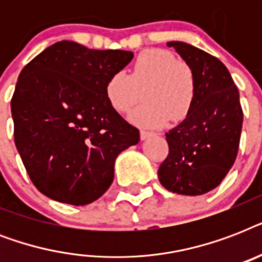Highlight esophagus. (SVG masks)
<instances>
[{"mask_svg":"<svg viewBox=\"0 0 262 262\" xmlns=\"http://www.w3.org/2000/svg\"><path fill=\"white\" fill-rule=\"evenodd\" d=\"M152 136H155V133H154V132L144 130V129H141V130H140V137H141V140H145V139H148V137H152Z\"/></svg>","mask_w":262,"mask_h":262,"instance_id":"esophagus-1","label":"esophagus"}]
</instances>
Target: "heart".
<instances>
[{"instance_id":"b5f03b06","label":"heart","mask_w":262,"mask_h":262,"mask_svg":"<svg viewBox=\"0 0 262 262\" xmlns=\"http://www.w3.org/2000/svg\"><path fill=\"white\" fill-rule=\"evenodd\" d=\"M145 103L129 114L136 125L164 126L179 122L190 113L195 99L194 72L170 51L144 50L137 55L129 76L117 72L106 84V98L117 113H127L141 98Z\"/></svg>"}]
</instances>
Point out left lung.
I'll return each instance as SVG.
<instances>
[{"label":"left lung","mask_w":262,"mask_h":262,"mask_svg":"<svg viewBox=\"0 0 262 262\" xmlns=\"http://www.w3.org/2000/svg\"><path fill=\"white\" fill-rule=\"evenodd\" d=\"M195 76V99L187 117L166 133L168 155L158 177L168 191L205 194L230 171L239 148L244 111L239 92L222 61L183 42H168Z\"/></svg>","instance_id":"8db88e82"}]
</instances>
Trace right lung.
Returning <instances> with one entry per match:
<instances>
[{"label": "right lung", "mask_w": 262, "mask_h": 262, "mask_svg": "<svg viewBox=\"0 0 262 262\" xmlns=\"http://www.w3.org/2000/svg\"><path fill=\"white\" fill-rule=\"evenodd\" d=\"M132 58L62 40L20 72L10 102L14 144L40 193L87 205L110 187L117 156L140 140L106 98L108 79Z\"/></svg>", "instance_id": "add662e5"}]
</instances>
